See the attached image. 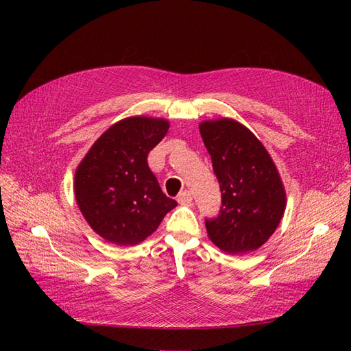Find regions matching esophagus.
Returning a JSON list of instances; mask_svg holds the SVG:
<instances>
[{
	"label": "esophagus",
	"instance_id": "34e87169",
	"mask_svg": "<svg viewBox=\"0 0 351 351\" xmlns=\"http://www.w3.org/2000/svg\"><path fill=\"white\" fill-rule=\"evenodd\" d=\"M192 200H193V197H192V193H190L189 190H184V192H182L177 196V202L180 205H190V204H192Z\"/></svg>",
	"mask_w": 351,
	"mask_h": 351
}]
</instances>
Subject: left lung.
Here are the masks:
<instances>
[{
  "label": "left lung",
  "mask_w": 351,
  "mask_h": 351,
  "mask_svg": "<svg viewBox=\"0 0 351 351\" xmlns=\"http://www.w3.org/2000/svg\"><path fill=\"white\" fill-rule=\"evenodd\" d=\"M222 204L206 219L208 237L222 252L243 254L263 246L284 215L287 196L271 155L246 125L232 119L199 124Z\"/></svg>",
  "instance_id": "1"
}]
</instances>
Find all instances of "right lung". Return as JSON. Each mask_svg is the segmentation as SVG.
<instances>
[{
  "label": "right lung",
  "instance_id": "obj_1",
  "mask_svg": "<svg viewBox=\"0 0 351 351\" xmlns=\"http://www.w3.org/2000/svg\"><path fill=\"white\" fill-rule=\"evenodd\" d=\"M169 129L165 119L134 115L112 124L74 173V196L83 218L104 240L134 246L149 237L177 206L147 165V154Z\"/></svg>",
  "mask_w": 351,
  "mask_h": 351
}]
</instances>
